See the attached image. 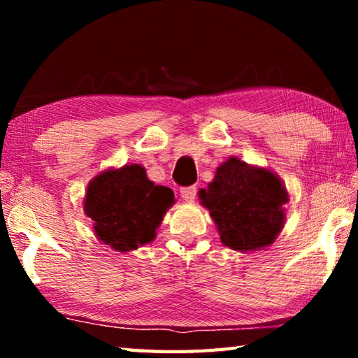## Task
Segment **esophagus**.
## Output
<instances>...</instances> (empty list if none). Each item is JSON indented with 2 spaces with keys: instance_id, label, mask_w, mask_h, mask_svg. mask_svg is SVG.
I'll list each match as a JSON object with an SVG mask.
<instances>
[{
  "instance_id": "obj_1",
  "label": "esophagus",
  "mask_w": 358,
  "mask_h": 358,
  "mask_svg": "<svg viewBox=\"0 0 358 358\" xmlns=\"http://www.w3.org/2000/svg\"><path fill=\"white\" fill-rule=\"evenodd\" d=\"M180 194H181V197H183V201H186V202H194V199H196V194H197V187H196V186L181 187Z\"/></svg>"
}]
</instances>
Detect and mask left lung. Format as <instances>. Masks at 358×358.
Segmentation results:
<instances>
[{
  "instance_id": "obj_1",
  "label": "left lung",
  "mask_w": 358,
  "mask_h": 358,
  "mask_svg": "<svg viewBox=\"0 0 358 358\" xmlns=\"http://www.w3.org/2000/svg\"><path fill=\"white\" fill-rule=\"evenodd\" d=\"M199 201L216 224L221 243L234 251H260L275 243L286 222L289 192L280 175L230 156Z\"/></svg>"
}]
</instances>
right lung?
<instances>
[{
    "instance_id": "1",
    "label": "right lung",
    "mask_w": 358,
    "mask_h": 358,
    "mask_svg": "<svg viewBox=\"0 0 358 358\" xmlns=\"http://www.w3.org/2000/svg\"><path fill=\"white\" fill-rule=\"evenodd\" d=\"M173 203L171 187L156 186L141 164H124L108 167L90 181L83 211L102 245L128 252L156 238Z\"/></svg>"
}]
</instances>
